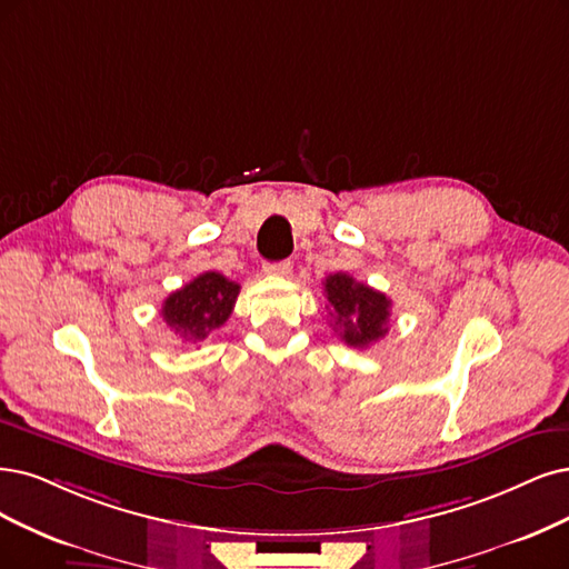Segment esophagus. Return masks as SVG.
I'll use <instances>...</instances> for the list:
<instances>
[{
    "mask_svg": "<svg viewBox=\"0 0 569 569\" xmlns=\"http://www.w3.org/2000/svg\"><path fill=\"white\" fill-rule=\"evenodd\" d=\"M292 269L290 260H283V262H273V264H264V271L267 273H273V277H288Z\"/></svg>",
    "mask_w": 569,
    "mask_h": 569,
    "instance_id": "esophagus-1",
    "label": "esophagus"
}]
</instances>
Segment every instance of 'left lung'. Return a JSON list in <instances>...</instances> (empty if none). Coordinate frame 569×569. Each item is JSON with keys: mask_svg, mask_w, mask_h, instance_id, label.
I'll list each match as a JSON object with an SVG mask.
<instances>
[{"mask_svg": "<svg viewBox=\"0 0 569 569\" xmlns=\"http://www.w3.org/2000/svg\"><path fill=\"white\" fill-rule=\"evenodd\" d=\"M335 332L345 345L366 349L389 332L391 300L385 292L359 283L349 273H330L323 281Z\"/></svg>", "mask_w": 569, "mask_h": 569, "instance_id": "8db88e82", "label": "left lung"}]
</instances>
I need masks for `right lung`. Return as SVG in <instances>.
I'll return each instance as SVG.
<instances>
[{
  "instance_id": "right-lung-1",
  "label": "right lung",
  "mask_w": 569,
  "mask_h": 569,
  "mask_svg": "<svg viewBox=\"0 0 569 569\" xmlns=\"http://www.w3.org/2000/svg\"><path fill=\"white\" fill-rule=\"evenodd\" d=\"M241 286L218 271H203L163 300L161 317L184 342H203L224 326L239 298Z\"/></svg>"
}]
</instances>
